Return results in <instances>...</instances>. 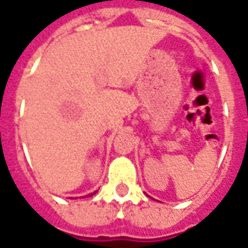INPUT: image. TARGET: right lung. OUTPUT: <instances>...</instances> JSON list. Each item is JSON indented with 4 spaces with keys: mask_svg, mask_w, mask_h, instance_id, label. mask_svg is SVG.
<instances>
[{
    "mask_svg": "<svg viewBox=\"0 0 248 248\" xmlns=\"http://www.w3.org/2000/svg\"><path fill=\"white\" fill-rule=\"evenodd\" d=\"M95 193V192H94ZM94 193H92V194H89V196H93V194H94Z\"/></svg>",
    "mask_w": 248,
    "mask_h": 248,
    "instance_id": "add662e5",
    "label": "right lung"
}]
</instances>
